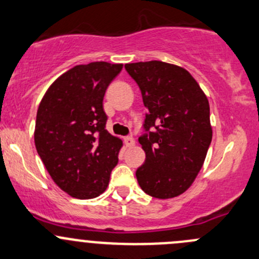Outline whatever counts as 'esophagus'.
<instances>
[{
	"label": "esophagus",
	"mask_w": 259,
	"mask_h": 259,
	"mask_svg": "<svg viewBox=\"0 0 259 259\" xmlns=\"http://www.w3.org/2000/svg\"><path fill=\"white\" fill-rule=\"evenodd\" d=\"M124 143H125V145L129 146V148H132V146L135 145V140L132 137H125L124 138Z\"/></svg>",
	"instance_id": "obj_1"
}]
</instances>
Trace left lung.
I'll return each instance as SVG.
<instances>
[{"label": "left lung", "instance_id": "1", "mask_svg": "<svg viewBox=\"0 0 259 259\" xmlns=\"http://www.w3.org/2000/svg\"><path fill=\"white\" fill-rule=\"evenodd\" d=\"M148 109L139 143L146 154L137 170L144 192L171 198L186 191L212 140L209 105L192 75L160 61L125 64Z\"/></svg>", "mask_w": 259, "mask_h": 259}]
</instances>
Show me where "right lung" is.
Segmentation results:
<instances>
[{
    "label": "right lung",
    "mask_w": 259,
    "mask_h": 259,
    "mask_svg": "<svg viewBox=\"0 0 259 259\" xmlns=\"http://www.w3.org/2000/svg\"><path fill=\"white\" fill-rule=\"evenodd\" d=\"M122 64L75 65L50 87L37 111L34 144L53 181L77 198L105 191L120 139L108 133L103 99Z\"/></svg>",
    "instance_id": "add662e5"
}]
</instances>
